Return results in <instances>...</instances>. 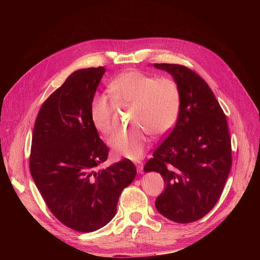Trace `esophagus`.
Listing matches in <instances>:
<instances>
[{"label": "esophagus", "mask_w": 260, "mask_h": 260, "mask_svg": "<svg viewBox=\"0 0 260 260\" xmlns=\"http://www.w3.org/2000/svg\"><path fill=\"white\" fill-rule=\"evenodd\" d=\"M136 167H137V171L138 173H142L143 171V162L142 161H136Z\"/></svg>", "instance_id": "1"}]
</instances>
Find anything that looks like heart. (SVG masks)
<instances>
[{"mask_svg":"<svg viewBox=\"0 0 260 260\" xmlns=\"http://www.w3.org/2000/svg\"><path fill=\"white\" fill-rule=\"evenodd\" d=\"M112 100L133 106L132 123L127 129H118L109 139L114 152L129 159L140 158L148 145V132L162 136L175 125L181 104L178 83L169 77H156L139 71L121 73L109 84ZM113 105L104 94L90 102V119L103 135L113 129Z\"/></svg>","mask_w":260,"mask_h":260,"instance_id":"b5f03b06","label":"heart"}]
</instances>
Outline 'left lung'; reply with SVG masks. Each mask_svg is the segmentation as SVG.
I'll list each match as a JSON object with an SVG mask.
<instances>
[{
  "label": "left lung",
  "mask_w": 260,
  "mask_h": 260,
  "mask_svg": "<svg viewBox=\"0 0 260 260\" xmlns=\"http://www.w3.org/2000/svg\"><path fill=\"white\" fill-rule=\"evenodd\" d=\"M178 83V120L158 145L145 172L161 175L166 189L155 200L157 211L177 223H190L218 202L233 164L226 116L207 82L191 69L154 63Z\"/></svg>",
  "instance_id": "8db88e82"
}]
</instances>
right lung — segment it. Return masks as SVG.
<instances>
[{"mask_svg":"<svg viewBox=\"0 0 260 260\" xmlns=\"http://www.w3.org/2000/svg\"><path fill=\"white\" fill-rule=\"evenodd\" d=\"M104 67L72 73L43 103L34 125L29 171L46 206L67 228L94 232L112 220L136 177L127 158L106 169L108 147L90 119Z\"/></svg>","mask_w":260,"mask_h":260,"instance_id":"add662e5","label":"right lung"}]
</instances>
